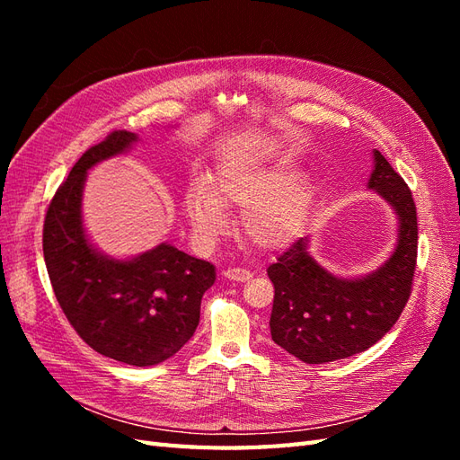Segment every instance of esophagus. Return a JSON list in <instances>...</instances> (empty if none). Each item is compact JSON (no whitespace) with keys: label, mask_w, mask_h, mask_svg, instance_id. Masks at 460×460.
<instances>
[{"label":"esophagus","mask_w":460,"mask_h":460,"mask_svg":"<svg viewBox=\"0 0 460 460\" xmlns=\"http://www.w3.org/2000/svg\"><path fill=\"white\" fill-rule=\"evenodd\" d=\"M225 276L228 278V280H234V282H247V280H252L253 274L245 269H228V270H225Z\"/></svg>","instance_id":"1"}]
</instances>
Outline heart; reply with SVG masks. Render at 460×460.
<instances>
[{
  "mask_svg": "<svg viewBox=\"0 0 460 460\" xmlns=\"http://www.w3.org/2000/svg\"><path fill=\"white\" fill-rule=\"evenodd\" d=\"M314 184L278 164L230 166L213 178L196 180L184 196V211L198 242L213 243L228 226L226 208L242 213V232L255 247L280 249L307 226Z\"/></svg>",
  "mask_w": 460,
  "mask_h": 460,
  "instance_id": "heart-1",
  "label": "heart"
}]
</instances>
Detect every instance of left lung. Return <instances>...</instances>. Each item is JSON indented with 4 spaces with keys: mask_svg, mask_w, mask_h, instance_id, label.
I'll return each instance as SVG.
<instances>
[{
    "mask_svg": "<svg viewBox=\"0 0 460 460\" xmlns=\"http://www.w3.org/2000/svg\"><path fill=\"white\" fill-rule=\"evenodd\" d=\"M368 188L399 218L395 252L363 278H340L309 255L307 242L291 243L267 269L274 284L270 336L307 365H324L368 349L397 323L411 297L419 249L412 193L378 149Z\"/></svg>",
    "mask_w": 460,
    "mask_h": 460,
    "instance_id": "8db88e82",
    "label": "left lung"
}]
</instances>
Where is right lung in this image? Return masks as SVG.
Wrapping results in <instances>:
<instances>
[{
    "instance_id": "1",
    "label": "right lung",
    "mask_w": 460,
    "mask_h": 460,
    "mask_svg": "<svg viewBox=\"0 0 460 460\" xmlns=\"http://www.w3.org/2000/svg\"><path fill=\"white\" fill-rule=\"evenodd\" d=\"M137 136L111 132L92 146L55 191L44 220V259L68 323L93 351L132 367L171 358L199 324L215 267L169 243L134 259H111L88 242L82 190L88 169L127 151Z\"/></svg>"
}]
</instances>
